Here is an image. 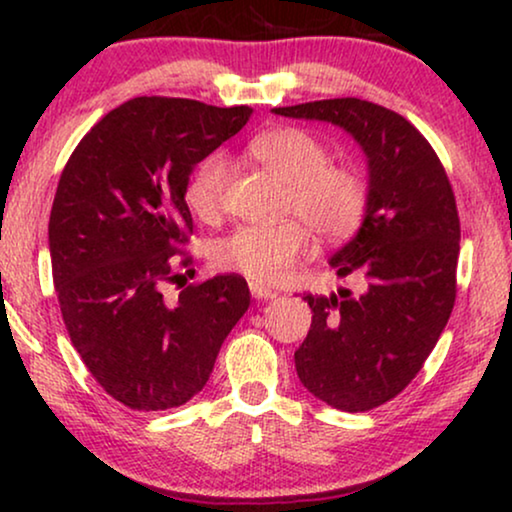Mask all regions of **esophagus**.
Masks as SVG:
<instances>
[{"instance_id":"34e87169","label":"esophagus","mask_w":512,"mask_h":512,"mask_svg":"<svg viewBox=\"0 0 512 512\" xmlns=\"http://www.w3.org/2000/svg\"><path fill=\"white\" fill-rule=\"evenodd\" d=\"M249 291H251V296L258 298V300L277 298V291H272V289H265V286H261V284H254V282L249 284Z\"/></svg>"}]
</instances>
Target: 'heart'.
I'll list each match as a JSON object with an SVG mask.
<instances>
[{
	"label": "heart",
	"mask_w": 512,
	"mask_h": 512,
	"mask_svg": "<svg viewBox=\"0 0 512 512\" xmlns=\"http://www.w3.org/2000/svg\"><path fill=\"white\" fill-rule=\"evenodd\" d=\"M251 153L279 174L289 193L284 214L296 219L277 226H242L209 249L216 270L237 272L256 284H277L312 251V230L326 242H342L363 226L370 186L354 165L331 163V151L300 128L265 132ZM230 179L226 156L212 153L195 167L186 184V205L200 221H216Z\"/></svg>",
	"instance_id": "obj_1"
}]
</instances>
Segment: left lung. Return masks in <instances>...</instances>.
I'll list each match as a JSON object with an SVG mask.
<instances>
[{
    "instance_id": "1",
    "label": "left lung",
    "mask_w": 512,
    "mask_h": 512,
    "mask_svg": "<svg viewBox=\"0 0 512 512\" xmlns=\"http://www.w3.org/2000/svg\"><path fill=\"white\" fill-rule=\"evenodd\" d=\"M275 114L340 125L368 156V216L331 258L340 277L361 275L363 289L303 293L312 326L293 359L319 401L373 410L415 380L452 314L461 237L452 184L422 132L375 102L335 97Z\"/></svg>"
}]
</instances>
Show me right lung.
I'll return each mask as SVG.
<instances>
[{"label":"right lung","mask_w":512,"mask_h":512,"mask_svg":"<svg viewBox=\"0 0 512 512\" xmlns=\"http://www.w3.org/2000/svg\"><path fill=\"white\" fill-rule=\"evenodd\" d=\"M251 107L135 97L90 128L60 174L48 221L55 293L69 340L95 382L130 410L179 408L200 394L249 307L240 275L181 289L193 265L186 184L240 132Z\"/></svg>","instance_id":"add662e5"}]
</instances>
